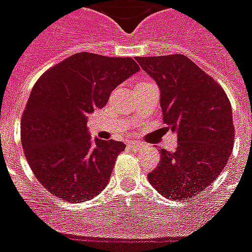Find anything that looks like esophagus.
Listing matches in <instances>:
<instances>
[{"mask_svg": "<svg viewBox=\"0 0 252 252\" xmlns=\"http://www.w3.org/2000/svg\"><path fill=\"white\" fill-rule=\"evenodd\" d=\"M128 147H130V148H134V149H139L143 147V144H141V143H139V141H130V143H128Z\"/></svg>", "mask_w": 252, "mask_h": 252, "instance_id": "1", "label": "esophagus"}]
</instances>
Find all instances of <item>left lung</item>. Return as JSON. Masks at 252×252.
<instances>
[{"instance_id": "left-lung-1", "label": "left lung", "mask_w": 252, "mask_h": 252, "mask_svg": "<svg viewBox=\"0 0 252 252\" xmlns=\"http://www.w3.org/2000/svg\"><path fill=\"white\" fill-rule=\"evenodd\" d=\"M161 93L163 122L178 138L175 152L159 149L148 174L159 194L183 201L202 192L225 167L233 149L232 107L223 87L182 55L136 58Z\"/></svg>"}]
</instances>
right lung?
<instances>
[{"label": "right lung", "mask_w": 252, "mask_h": 252, "mask_svg": "<svg viewBox=\"0 0 252 252\" xmlns=\"http://www.w3.org/2000/svg\"><path fill=\"white\" fill-rule=\"evenodd\" d=\"M131 58L78 53L39 77L22 117V145L37 180L65 202H82L107 187L122 141H93L87 114L108 103L139 72Z\"/></svg>", "instance_id": "obj_1"}]
</instances>
